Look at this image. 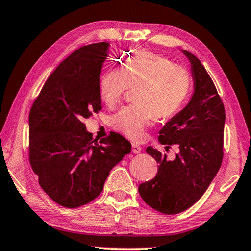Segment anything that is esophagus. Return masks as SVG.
I'll return each instance as SVG.
<instances>
[{
    "mask_svg": "<svg viewBox=\"0 0 251 251\" xmlns=\"http://www.w3.org/2000/svg\"><path fill=\"white\" fill-rule=\"evenodd\" d=\"M131 151H133L134 154H138V152L142 151V147L137 145V144H131Z\"/></svg>",
    "mask_w": 251,
    "mask_h": 251,
    "instance_id": "1",
    "label": "esophagus"
}]
</instances>
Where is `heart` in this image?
Instances as JSON below:
<instances>
[{
  "instance_id": "1",
  "label": "heart",
  "mask_w": 251,
  "mask_h": 251,
  "mask_svg": "<svg viewBox=\"0 0 251 251\" xmlns=\"http://www.w3.org/2000/svg\"><path fill=\"white\" fill-rule=\"evenodd\" d=\"M129 88H137V105L126 106L110 118L114 129L131 141H142L147 127L157 117L167 120L182 108L192 90V76L186 67L150 52H135L121 69L101 75L100 94L104 103L114 107Z\"/></svg>"
}]
</instances>
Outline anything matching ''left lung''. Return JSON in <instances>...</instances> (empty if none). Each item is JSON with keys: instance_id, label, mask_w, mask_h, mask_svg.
Listing matches in <instances>:
<instances>
[{"instance_id": "8db88e82", "label": "left lung", "mask_w": 251, "mask_h": 251, "mask_svg": "<svg viewBox=\"0 0 251 251\" xmlns=\"http://www.w3.org/2000/svg\"><path fill=\"white\" fill-rule=\"evenodd\" d=\"M192 64L195 92L186 107L159 131V142L179 147L175 159L148 146L147 154L156 159L158 172L139 185L143 201L165 215L188 209L206 192L218 173L224 157V103L201 61L184 50Z\"/></svg>"}]
</instances>
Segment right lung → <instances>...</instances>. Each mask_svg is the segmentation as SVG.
Returning a JSON list of instances; mask_svg holds the SVG:
<instances>
[{"label": "right lung", "mask_w": 251, "mask_h": 251, "mask_svg": "<svg viewBox=\"0 0 251 251\" xmlns=\"http://www.w3.org/2000/svg\"><path fill=\"white\" fill-rule=\"evenodd\" d=\"M109 44L85 45L49 76L29 110L28 160L50 199L66 208L94 201L109 172L130 151L110 133L100 142L84 121L100 109V77Z\"/></svg>", "instance_id": "right-lung-1"}]
</instances>
